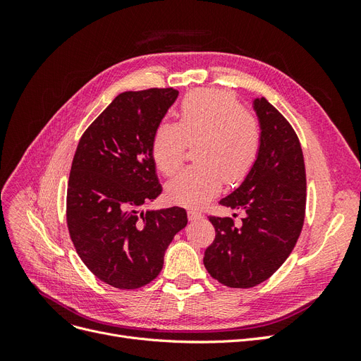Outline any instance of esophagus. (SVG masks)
Here are the masks:
<instances>
[{
    "label": "esophagus",
    "mask_w": 361,
    "mask_h": 361,
    "mask_svg": "<svg viewBox=\"0 0 361 361\" xmlns=\"http://www.w3.org/2000/svg\"><path fill=\"white\" fill-rule=\"evenodd\" d=\"M188 218H190V221H199L203 218V214L197 209H192V207H191V209H188Z\"/></svg>",
    "instance_id": "esophagus-1"
}]
</instances>
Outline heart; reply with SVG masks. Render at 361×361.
<instances>
[{"instance_id": "obj_1", "label": "heart", "mask_w": 361, "mask_h": 361, "mask_svg": "<svg viewBox=\"0 0 361 361\" xmlns=\"http://www.w3.org/2000/svg\"><path fill=\"white\" fill-rule=\"evenodd\" d=\"M179 122H161L152 138V157L161 173H176L187 158L190 143L194 159L167 185L170 200L200 206L220 191L223 180L241 182L260 154L259 120L244 110L238 97L223 90H194L183 97Z\"/></svg>"}]
</instances>
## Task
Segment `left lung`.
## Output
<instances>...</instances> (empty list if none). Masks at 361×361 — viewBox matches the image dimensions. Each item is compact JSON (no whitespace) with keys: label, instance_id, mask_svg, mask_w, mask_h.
Listing matches in <instances>:
<instances>
[{"label":"left lung","instance_id":"1","mask_svg":"<svg viewBox=\"0 0 361 361\" xmlns=\"http://www.w3.org/2000/svg\"><path fill=\"white\" fill-rule=\"evenodd\" d=\"M262 145L255 167L220 204L243 211L241 223L209 216L214 243L203 264L228 288H253L283 265L297 244L305 215V167L300 140L265 97L255 99ZM236 216V214H233Z\"/></svg>","mask_w":361,"mask_h":361}]
</instances>
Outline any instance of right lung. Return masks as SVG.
I'll list each match as a JSON object with an SVG mask.
<instances>
[{"label":"right lung","instance_id":"1","mask_svg":"<svg viewBox=\"0 0 361 361\" xmlns=\"http://www.w3.org/2000/svg\"><path fill=\"white\" fill-rule=\"evenodd\" d=\"M178 94L171 87L120 93L85 129L75 152L69 235L84 265L117 289H138L157 279L169 244L188 223L178 206L140 211L162 191L152 138Z\"/></svg>","mask_w":361,"mask_h":361}]
</instances>
